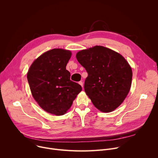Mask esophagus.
<instances>
[{
    "instance_id": "34e87169",
    "label": "esophagus",
    "mask_w": 158,
    "mask_h": 158,
    "mask_svg": "<svg viewBox=\"0 0 158 158\" xmlns=\"http://www.w3.org/2000/svg\"><path fill=\"white\" fill-rule=\"evenodd\" d=\"M79 84L82 87H83V82H82V81H79Z\"/></svg>"
}]
</instances>
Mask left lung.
<instances>
[{"label": "left lung", "instance_id": "left-lung-1", "mask_svg": "<svg viewBox=\"0 0 158 158\" xmlns=\"http://www.w3.org/2000/svg\"><path fill=\"white\" fill-rule=\"evenodd\" d=\"M76 58L88 74L84 91L94 106L103 112L115 110L131 86L129 63L119 53L100 46L78 52Z\"/></svg>", "mask_w": 158, "mask_h": 158}]
</instances>
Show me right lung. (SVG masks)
<instances>
[{"label":"right lung","mask_w":158,"mask_h":158,"mask_svg":"<svg viewBox=\"0 0 158 158\" xmlns=\"http://www.w3.org/2000/svg\"><path fill=\"white\" fill-rule=\"evenodd\" d=\"M70 51L54 49L36 59L27 77L32 95L44 110L56 116L64 114L82 91L79 84L71 81L66 65Z\"/></svg>","instance_id":"obj_1"}]
</instances>
